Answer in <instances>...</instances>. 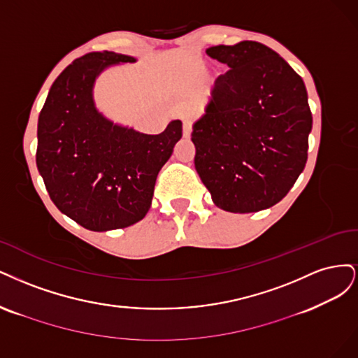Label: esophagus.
I'll list each match as a JSON object with an SVG mask.
<instances>
[{
	"label": "esophagus",
	"mask_w": 358,
	"mask_h": 358,
	"mask_svg": "<svg viewBox=\"0 0 358 358\" xmlns=\"http://www.w3.org/2000/svg\"><path fill=\"white\" fill-rule=\"evenodd\" d=\"M182 134L184 136H190L192 134V120L189 117L182 120Z\"/></svg>",
	"instance_id": "34e87169"
}]
</instances>
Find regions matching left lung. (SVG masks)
Listing matches in <instances>:
<instances>
[{
    "label": "left lung",
    "instance_id": "1",
    "mask_svg": "<svg viewBox=\"0 0 358 358\" xmlns=\"http://www.w3.org/2000/svg\"><path fill=\"white\" fill-rule=\"evenodd\" d=\"M206 55L229 70L215 80L206 111L193 124L194 168L218 208L266 210L306 165L313 114L305 83L257 41L213 45Z\"/></svg>",
    "mask_w": 358,
    "mask_h": 358
}]
</instances>
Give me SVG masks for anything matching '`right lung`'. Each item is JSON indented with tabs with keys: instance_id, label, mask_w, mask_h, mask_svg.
<instances>
[{
	"instance_id": "add662e5",
	"label": "right lung",
	"mask_w": 358,
	"mask_h": 358,
	"mask_svg": "<svg viewBox=\"0 0 358 358\" xmlns=\"http://www.w3.org/2000/svg\"><path fill=\"white\" fill-rule=\"evenodd\" d=\"M132 56L90 52L55 80L38 116L36 162L57 210L95 232L143 220L159 171L182 135L172 120L159 135L113 124L92 99L96 76Z\"/></svg>"
}]
</instances>
